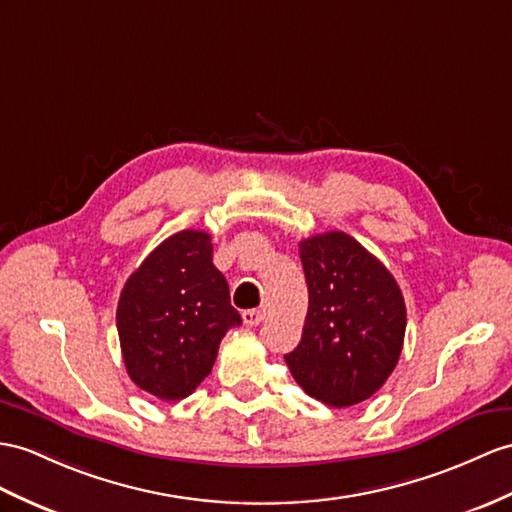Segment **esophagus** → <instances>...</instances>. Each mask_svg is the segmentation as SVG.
<instances>
[{
    "mask_svg": "<svg viewBox=\"0 0 512 512\" xmlns=\"http://www.w3.org/2000/svg\"><path fill=\"white\" fill-rule=\"evenodd\" d=\"M263 319H265V310H260V308L245 310L243 313V321L247 323V326H258V323H263Z\"/></svg>",
    "mask_w": 512,
    "mask_h": 512,
    "instance_id": "34e87169",
    "label": "esophagus"
}]
</instances>
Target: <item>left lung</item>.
Listing matches in <instances>:
<instances>
[{
    "mask_svg": "<svg viewBox=\"0 0 512 512\" xmlns=\"http://www.w3.org/2000/svg\"><path fill=\"white\" fill-rule=\"evenodd\" d=\"M308 284L302 341L284 356L315 400L345 408L369 400L402 354L406 306L380 260L345 232L299 243Z\"/></svg>",
    "mask_w": 512,
    "mask_h": 512,
    "instance_id": "left-lung-1",
    "label": "left lung"
}]
</instances>
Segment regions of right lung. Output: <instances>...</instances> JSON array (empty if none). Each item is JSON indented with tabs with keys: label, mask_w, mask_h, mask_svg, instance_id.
Wrapping results in <instances>:
<instances>
[{
	"label": "right lung",
	"mask_w": 512,
	"mask_h": 512,
	"mask_svg": "<svg viewBox=\"0 0 512 512\" xmlns=\"http://www.w3.org/2000/svg\"><path fill=\"white\" fill-rule=\"evenodd\" d=\"M234 326H241V315L213 265L210 234L202 230H182L162 241L128 278L117 306L128 376L165 402L197 389Z\"/></svg>",
	"instance_id": "obj_1"
}]
</instances>
